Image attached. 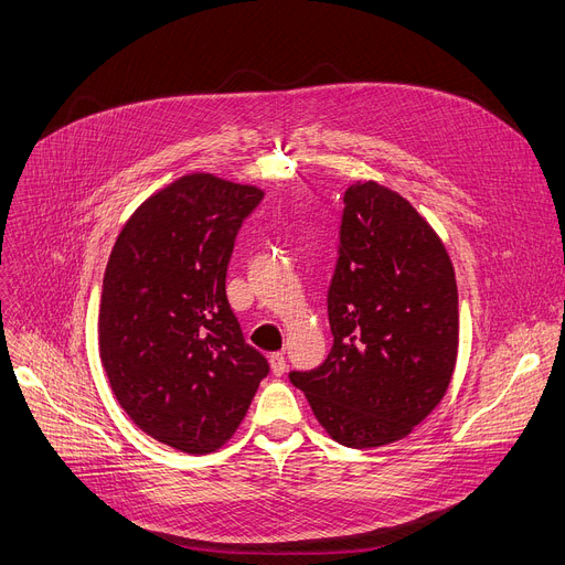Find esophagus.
Returning a JSON list of instances; mask_svg holds the SVG:
<instances>
[{"instance_id":"obj_1","label":"esophagus","mask_w":565,"mask_h":565,"mask_svg":"<svg viewBox=\"0 0 565 565\" xmlns=\"http://www.w3.org/2000/svg\"><path fill=\"white\" fill-rule=\"evenodd\" d=\"M268 361H270V370H273L275 376H281L286 372V358H284V353H279V351L270 353Z\"/></svg>"}]
</instances>
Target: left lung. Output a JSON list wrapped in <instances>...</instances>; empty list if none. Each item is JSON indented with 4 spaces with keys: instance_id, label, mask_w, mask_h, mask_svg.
Wrapping results in <instances>:
<instances>
[{
    "instance_id": "1",
    "label": "left lung",
    "mask_w": 565,
    "mask_h": 565,
    "mask_svg": "<svg viewBox=\"0 0 565 565\" xmlns=\"http://www.w3.org/2000/svg\"><path fill=\"white\" fill-rule=\"evenodd\" d=\"M333 347L290 383L349 448L407 437L444 398L459 344L455 270L430 223L401 193L367 180L344 191L329 288Z\"/></svg>"
}]
</instances>
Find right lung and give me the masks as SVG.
<instances>
[{"label":"right lung","instance_id":"right-lung-1","mask_svg":"<svg viewBox=\"0 0 565 565\" xmlns=\"http://www.w3.org/2000/svg\"><path fill=\"white\" fill-rule=\"evenodd\" d=\"M264 191L195 171L146 198L110 252L98 355L126 415L191 455L225 446L268 374L225 295L234 238Z\"/></svg>","mask_w":565,"mask_h":565}]
</instances>
